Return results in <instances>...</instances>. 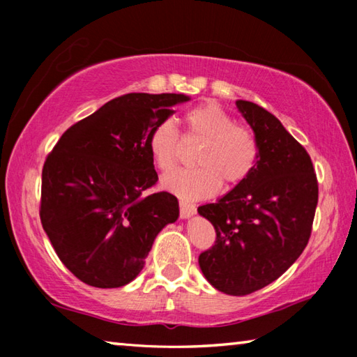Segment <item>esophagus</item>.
Masks as SVG:
<instances>
[{"mask_svg":"<svg viewBox=\"0 0 357 357\" xmlns=\"http://www.w3.org/2000/svg\"><path fill=\"white\" fill-rule=\"evenodd\" d=\"M195 213H197L195 204L184 202V200L179 202V215L183 217V219H189V217H192Z\"/></svg>","mask_w":357,"mask_h":357,"instance_id":"obj_1","label":"esophagus"}]
</instances>
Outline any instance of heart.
Listing matches in <instances>:
<instances>
[{"mask_svg": "<svg viewBox=\"0 0 357 357\" xmlns=\"http://www.w3.org/2000/svg\"><path fill=\"white\" fill-rule=\"evenodd\" d=\"M189 140H203L195 154V164L189 170H178L162 184L167 190L184 200H200L225 187L238 185L249 176L258 159L257 142L249 130L234 124V119L214 102L190 108L184 114ZM146 144L155 167L170 172L183 154V142L173 119H164L149 130Z\"/></svg>", "mask_w": 357, "mask_h": 357, "instance_id": "b5f03b06", "label": "heart"}]
</instances>
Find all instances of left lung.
<instances>
[{"mask_svg":"<svg viewBox=\"0 0 357 357\" xmlns=\"http://www.w3.org/2000/svg\"><path fill=\"white\" fill-rule=\"evenodd\" d=\"M236 107L255 134L258 159L243 183L198 208L215 229L198 263L215 289L245 296L279 279L305 249L318 181L309 153L273 113L249 100Z\"/></svg>","mask_w":357,"mask_h":357,"instance_id":"1","label":"left lung"}]
</instances>
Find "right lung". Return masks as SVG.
Returning a JSON list of instances; mask_svg holds the SVG:
<instances>
[{
  "instance_id": "right-lung-1",
  "label": "right lung",
  "mask_w": 357,
  "mask_h": 357,
  "mask_svg": "<svg viewBox=\"0 0 357 357\" xmlns=\"http://www.w3.org/2000/svg\"><path fill=\"white\" fill-rule=\"evenodd\" d=\"M184 94L130 93L64 132L42 168L40 222L58 258L98 288L128 285L157 234L179 215L157 183L146 138Z\"/></svg>"
}]
</instances>
